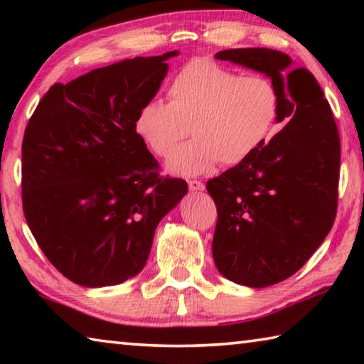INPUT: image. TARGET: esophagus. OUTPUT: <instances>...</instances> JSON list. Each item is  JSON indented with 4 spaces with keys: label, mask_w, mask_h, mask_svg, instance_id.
Here are the masks:
<instances>
[{
    "label": "esophagus",
    "mask_w": 364,
    "mask_h": 364,
    "mask_svg": "<svg viewBox=\"0 0 364 364\" xmlns=\"http://www.w3.org/2000/svg\"><path fill=\"white\" fill-rule=\"evenodd\" d=\"M188 184H189V189H193V191H202L205 188L204 183L199 181V180H189Z\"/></svg>",
    "instance_id": "esophagus-1"
}]
</instances>
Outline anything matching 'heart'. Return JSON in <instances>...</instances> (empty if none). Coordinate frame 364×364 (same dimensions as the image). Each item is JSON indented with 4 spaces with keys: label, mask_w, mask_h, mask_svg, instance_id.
Masks as SVG:
<instances>
[{
    "label": "heart",
    "mask_w": 364,
    "mask_h": 364,
    "mask_svg": "<svg viewBox=\"0 0 364 364\" xmlns=\"http://www.w3.org/2000/svg\"><path fill=\"white\" fill-rule=\"evenodd\" d=\"M168 104L146 102L134 119V132L154 156L165 157L188 136L194 139L173 152L168 168L200 175L220 162L244 164L268 143L278 123L281 93L273 80L196 58L171 78Z\"/></svg>",
    "instance_id": "1"
}]
</instances>
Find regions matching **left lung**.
<instances>
[{
  "label": "left lung",
  "instance_id": "8db88e82",
  "mask_svg": "<svg viewBox=\"0 0 364 364\" xmlns=\"http://www.w3.org/2000/svg\"><path fill=\"white\" fill-rule=\"evenodd\" d=\"M267 73L281 93L282 130L244 164L207 181L217 205L213 260L237 284L267 287L291 278L328 236L337 215L341 138L313 73L268 48L217 53Z\"/></svg>",
  "mask_w": 364,
  "mask_h": 364
}]
</instances>
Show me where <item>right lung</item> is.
Instances as JSON below:
<instances>
[{
	"instance_id": "obj_1",
	"label": "right lung",
	"mask_w": 364,
	"mask_h": 364,
	"mask_svg": "<svg viewBox=\"0 0 364 364\" xmlns=\"http://www.w3.org/2000/svg\"><path fill=\"white\" fill-rule=\"evenodd\" d=\"M176 54L125 59L54 83L27 123L23 215L43 254L75 284L136 276L159 221L188 193L181 178L159 173L134 132Z\"/></svg>"
}]
</instances>
